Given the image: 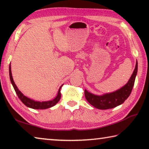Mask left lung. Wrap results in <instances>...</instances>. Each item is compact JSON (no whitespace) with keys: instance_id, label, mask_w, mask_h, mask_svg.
Listing matches in <instances>:
<instances>
[{"instance_id":"1","label":"left lung","mask_w":149,"mask_h":149,"mask_svg":"<svg viewBox=\"0 0 149 149\" xmlns=\"http://www.w3.org/2000/svg\"><path fill=\"white\" fill-rule=\"evenodd\" d=\"M138 63L136 61L135 68L132 76L124 86L114 92L97 95L85 89V97L89 104L100 110H107L116 107L122 104L129 97L134 85L136 75L137 74Z\"/></svg>"}]
</instances>
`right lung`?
Wrapping results in <instances>:
<instances>
[{
	"mask_svg": "<svg viewBox=\"0 0 149 149\" xmlns=\"http://www.w3.org/2000/svg\"><path fill=\"white\" fill-rule=\"evenodd\" d=\"M9 75H10V81L12 83V86H13L14 89L16 91L17 97H19V99L21 100V101L24 103V104L26 106V107L33 108V109H47V108H51L54 107L55 104H56V103L58 102V101L60 99V97H61V93H60V89L63 85L60 86V89L58 91V94L56 97L54 98V99L51 100H48V101H37V100H34L31 99H29L26 96H25L23 93H22L18 89V88L17 87L16 85L15 84L14 81L13 77H12V72H11V65L10 64L9 66Z\"/></svg>",
	"mask_w": 149,
	"mask_h": 149,
	"instance_id": "obj_1",
	"label": "right lung"
}]
</instances>
